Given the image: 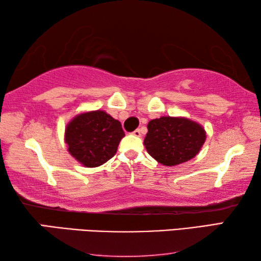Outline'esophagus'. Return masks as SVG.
<instances>
[{
	"instance_id": "34e87169",
	"label": "esophagus",
	"mask_w": 261,
	"mask_h": 261,
	"mask_svg": "<svg viewBox=\"0 0 261 261\" xmlns=\"http://www.w3.org/2000/svg\"><path fill=\"white\" fill-rule=\"evenodd\" d=\"M132 135H135L136 137H140V136H141V131H140V129H137V130H135L134 132H132Z\"/></svg>"
}]
</instances>
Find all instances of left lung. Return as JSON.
<instances>
[{"instance_id":"1","label":"left lung","mask_w":261,"mask_h":261,"mask_svg":"<svg viewBox=\"0 0 261 261\" xmlns=\"http://www.w3.org/2000/svg\"><path fill=\"white\" fill-rule=\"evenodd\" d=\"M144 145L148 154L165 166H176L197 155L205 143L201 125L187 118L160 117L147 125Z\"/></svg>"}]
</instances>
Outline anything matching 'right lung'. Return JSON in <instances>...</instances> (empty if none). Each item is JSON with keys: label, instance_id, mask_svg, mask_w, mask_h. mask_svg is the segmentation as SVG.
<instances>
[{"label": "right lung", "instance_id": "1", "mask_svg": "<svg viewBox=\"0 0 261 261\" xmlns=\"http://www.w3.org/2000/svg\"><path fill=\"white\" fill-rule=\"evenodd\" d=\"M123 137L121 123L101 110L74 117L65 130L70 154L88 168L101 166L112 159Z\"/></svg>", "mask_w": 261, "mask_h": 261}]
</instances>
